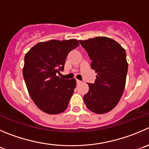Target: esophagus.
<instances>
[{"label": "esophagus", "instance_id": "1", "mask_svg": "<svg viewBox=\"0 0 149 149\" xmlns=\"http://www.w3.org/2000/svg\"><path fill=\"white\" fill-rule=\"evenodd\" d=\"M76 81H77V84H80V83H82V82L80 81V80H76Z\"/></svg>", "mask_w": 149, "mask_h": 149}]
</instances>
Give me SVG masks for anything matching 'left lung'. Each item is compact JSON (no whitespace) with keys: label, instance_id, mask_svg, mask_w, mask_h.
<instances>
[{"label":"left lung","instance_id":"obj_1","mask_svg":"<svg viewBox=\"0 0 149 149\" xmlns=\"http://www.w3.org/2000/svg\"><path fill=\"white\" fill-rule=\"evenodd\" d=\"M79 42L92 61L91 69L97 73L94 83L88 84L89 90L83 97L85 104L97 114L108 113L117 105L125 88L128 70L125 49L104 36Z\"/></svg>","mask_w":149,"mask_h":149}]
</instances>
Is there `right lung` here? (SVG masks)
I'll use <instances>...</instances> for the list:
<instances>
[{
    "label": "right lung",
    "instance_id": "1",
    "mask_svg": "<svg viewBox=\"0 0 149 149\" xmlns=\"http://www.w3.org/2000/svg\"><path fill=\"white\" fill-rule=\"evenodd\" d=\"M79 45L77 39H52L39 42L25 54L22 74L28 93L47 114H58L67 107L76 80L63 79L57 73L63 70L69 52Z\"/></svg>",
    "mask_w": 149,
    "mask_h": 149
}]
</instances>
